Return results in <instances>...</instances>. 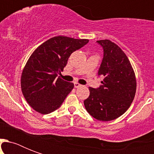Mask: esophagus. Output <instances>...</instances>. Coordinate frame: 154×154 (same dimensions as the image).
<instances>
[{
	"instance_id": "1",
	"label": "esophagus",
	"mask_w": 154,
	"mask_h": 154,
	"mask_svg": "<svg viewBox=\"0 0 154 154\" xmlns=\"http://www.w3.org/2000/svg\"><path fill=\"white\" fill-rule=\"evenodd\" d=\"M82 85H80L79 83H77V82H75L74 83V87L75 88H80V87H82Z\"/></svg>"
}]
</instances>
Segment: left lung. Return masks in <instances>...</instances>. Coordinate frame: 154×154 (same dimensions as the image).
<instances>
[{"label":"left lung","instance_id":"1","mask_svg":"<svg viewBox=\"0 0 154 154\" xmlns=\"http://www.w3.org/2000/svg\"><path fill=\"white\" fill-rule=\"evenodd\" d=\"M103 48L98 76L104 77L99 88L89 87L84 101L89 114L97 120L109 122L122 116L131 105L136 94L135 73L125 53L109 40L97 41Z\"/></svg>","mask_w":154,"mask_h":154}]
</instances>
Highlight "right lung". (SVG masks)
Returning a JSON list of instances; mask_svg holds the SVG:
<instances>
[{
    "mask_svg": "<svg viewBox=\"0 0 154 154\" xmlns=\"http://www.w3.org/2000/svg\"><path fill=\"white\" fill-rule=\"evenodd\" d=\"M89 40L58 36L42 44L28 60L23 69L20 86L29 105L42 114L55 111L74 87L57 77L70 55Z\"/></svg>",
    "mask_w": 154,
    "mask_h": 154,
    "instance_id": "obj_1",
    "label": "right lung"
}]
</instances>
